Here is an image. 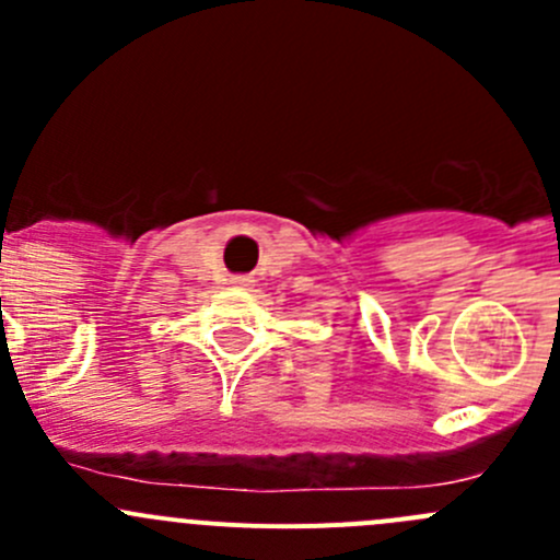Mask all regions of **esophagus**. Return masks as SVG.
I'll return each instance as SVG.
<instances>
[{
	"label": "esophagus",
	"instance_id": "34e87169",
	"mask_svg": "<svg viewBox=\"0 0 560 560\" xmlns=\"http://www.w3.org/2000/svg\"><path fill=\"white\" fill-rule=\"evenodd\" d=\"M233 287L246 290V287H252V279H248V276H233Z\"/></svg>",
	"mask_w": 560,
	"mask_h": 560
}]
</instances>
